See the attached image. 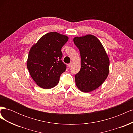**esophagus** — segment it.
<instances>
[{"instance_id":"esophagus-1","label":"esophagus","mask_w":133,"mask_h":133,"mask_svg":"<svg viewBox=\"0 0 133 133\" xmlns=\"http://www.w3.org/2000/svg\"><path fill=\"white\" fill-rule=\"evenodd\" d=\"M72 63H69V64H68V67H69V68H71V65H72Z\"/></svg>"}]
</instances>
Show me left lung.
Here are the masks:
<instances>
[{
  "instance_id": "obj_1",
  "label": "left lung",
  "mask_w": 133,
  "mask_h": 133,
  "mask_svg": "<svg viewBox=\"0 0 133 133\" xmlns=\"http://www.w3.org/2000/svg\"><path fill=\"white\" fill-rule=\"evenodd\" d=\"M81 57V68L75 75L76 87L83 92L97 89L107 78L109 72V59L99 40L88 34L73 39Z\"/></svg>"
}]
</instances>
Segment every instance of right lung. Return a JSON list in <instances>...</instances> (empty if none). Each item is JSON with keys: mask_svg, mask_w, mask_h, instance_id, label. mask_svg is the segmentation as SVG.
<instances>
[{"mask_svg": "<svg viewBox=\"0 0 133 133\" xmlns=\"http://www.w3.org/2000/svg\"><path fill=\"white\" fill-rule=\"evenodd\" d=\"M66 35L57 32L44 35L30 49L26 65L32 79L45 89L55 87L66 65L61 60L62 46L68 41Z\"/></svg>", "mask_w": 133, "mask_h": 133, "instance_id": "1", "label": "right lung"}]
</instances>
